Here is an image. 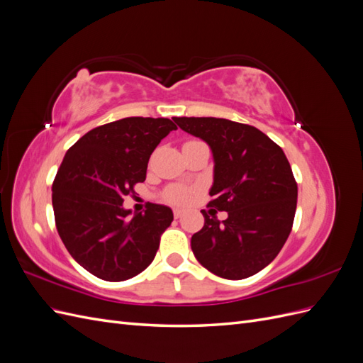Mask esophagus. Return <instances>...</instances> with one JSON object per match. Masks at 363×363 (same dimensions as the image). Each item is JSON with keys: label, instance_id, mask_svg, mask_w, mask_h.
Listing matches in <instances>:
<instances>
[{"label": "esophagus", "instance_id": "1", "mask_svg": "<svg viewBox=\"0 0 363 363\" xmlns=\"http://www.w3.org/2000/svg\"><path fill=\"white\" fill-rule=\"evenodd\" d=\"M174 218H182V215H183V211H182V208H174Z\"/></svg>", "mask_w": 363, "mask_h": 363}]
</instances>
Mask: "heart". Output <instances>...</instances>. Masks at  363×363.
<instances>
[{
	"instance_id": "b5f03b06",
	"label": "heart",
	"mask_w": 363,
	"mask_h": 363,
	"mask_svg": "<svg viewBox=\"0 0 363 363\" xmlns=\"http://www.w3.org/2000/svg\"><path fill=\"white\" fill-rule=\"evenodd\" d=\"M195 142H200V140H195V139H191L186 142V145H191V144H195ZM191 195H192V189L188 188V186L184 184H169L168 188H164L160 199L168 203V204H172V206H183L188 203L191 200Z\"/></svg>"
}]
</instances>
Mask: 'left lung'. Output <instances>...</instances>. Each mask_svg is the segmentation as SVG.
Masks as SVG:
<instances>
[{
    "instance_id": "8db88e82",
    "label": "left lung",
    "mask_w": 363,
    "mask_h": 363,
    "mask_svg": "<svg viewBox=\"0 0 363 363\" xmlns=\"http://www.w3.org/2000/svg\"><path fill=\"white\" fill-rule=\"evenodd\" d=\"M212 148L215 160L208 207L227 212L219 221L206 211L191 239L194 255L215 276L240 280L276 259L292 230L298 188L283 150L248 124L223 118H174ZM213 215V211H208Z\"/></svg>"
}]
</instances>
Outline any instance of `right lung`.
I'll return each mask as SVG.
<instances>
[{
  "label": "right lung",
  "instance_id": "1",
  "mask_svg": "<svg viewBox=\"0 0 363 363\" xmlns=\"http://www.w3.org/2000/svg\"><path fill=\"white\" fill-rule=\"evenodd\" d=\"M175 128L168 118H124L87 131L65 155L52 182L54 219L69 255L95 277L128 280L155 259L172 211L148 203L130 216L123 203L145 182L151 152Z\"/></svg>",
  "mask_w": 363,
  "mask_h": 363
}]
</instances>
